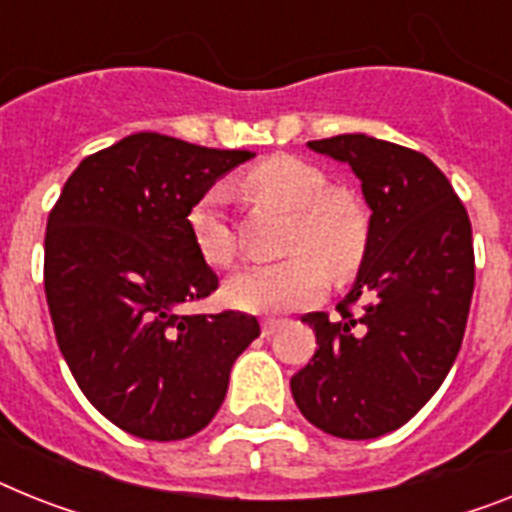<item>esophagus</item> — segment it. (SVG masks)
Segmentation results:
<instances>
[{
	"mask_svg": "<svg viewBox=\"0 0 512 512\" xmlns=\"http://www.w3.org/2000/svg\"><path fill=\"white\" fill-rule=\"evenodd\" d=\"M282 324H285L282 319H264V322H261V335H264V337L274 335V332H277Z\"/></svg>",
	"mask_w": 512,
	"mask_h": 512,
	"instance_id": "obj_1",
	"label": "esophagus"
}]
</instances>
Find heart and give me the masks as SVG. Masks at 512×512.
Returning <instances> with one entry per match:
<instances>
[{
    "label": "heart",
    "mask_w": 512,
    "mask_h": 512,
    "mask_svg": "<svg viewBox=\"0 0 512 512\" xmlns=\"http://www.w3.org/2000/svg\"><path fill=\"white\" fill-rule=\"evenodd\" d=\"M240 185L253 196L293 211L287 259L253 264L227 280V301L251 314H282L319 298L327 269L356 264L366 243L363 214L348 196L327 193V177L298 156H269L248 170ZM188 232L198 256L209 266H230L235 235L227 219V190L214 185L188 211ZM322 255L321 260L318 256Z\"/></svg>",
    "instance_id": "heart-1"
}]
</instances>
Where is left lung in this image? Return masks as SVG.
Here are the masks:
<instances>
[{
  "label": "left lung",
  "instance_id": "1",
  "mask_svg": "<svg viewBox=\"0 0 512 512\" xmlns=\"http://www.w3.org/2000/svg\"><path fill=\"white\" fill-rule=\"evenodd\" d=\"M308 149L348 164L371 217L340 319H301L319 350L290 390L316 429L377 439L411 421L453 369L474 295L471 222L450 180L418 151L363 133ZM356 300L364 306L350 315Z\"/></svg>",
  "mask_w": 512,
  "mask_h": 512
}]
</instances>
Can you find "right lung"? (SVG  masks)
Listing matches in <instances>:
<instances>
[{
    "label": "right lung",
    "mask_w": 512,
    "mask_h": 512,
    "mask_svg": "<svg viewBox=\"0 0 512 512\" xmlns=\"http://www.w3.org/2000/svg\"><path fill=\"white\" fill-rule=\"evenodd\" d=\"M248 159L133 133L86 156L49 214L44 290L57 345L91 405L133 437L201 432L232 363L261 335L240 311L183 314L219 285L190 238V206Z\"/></svg>",
    "instance_id": "right-lung-1"
}]
</instances>
